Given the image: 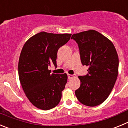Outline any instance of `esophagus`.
<instances>
[{
	"label": "esophagus",
	"mask_w": 128,
	"mask_h": 128,
	"mask_svg": "<svg viewBox=\"0 0 128 128\" xmlns=\"http://www.w3.org/2000/svg\"><path fill=\"white\" fill-rule=\"evenodd\" d=\"M76 76L75 75H72V74H68V78L69 79V80H70V79H72V78H75Z\"/></svg>",
	"instance_id": "34e87169"
}]
</instances>
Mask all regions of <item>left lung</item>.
<instances>
[{
    "mask_svg": "<svg viewBox=\"0 0 128 128\" xmlns=\"http://www.w3.org/2000/svg\"><path fill=\"white\" fill-rule=\"evenodd\" d=\"M71 39L78 44L82 65L88 74L79 76L81 85L75 91L82 104L96 106L104 101L112 90L118 76V58L109 39L95 30L74 34Z\"/></svg>",
    "mask_w": 128,
    "mask_h": 128,
    "instance_id": "8db88e82",
    "label": "left lung"
}]
</instances>
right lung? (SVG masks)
<instances>
[{
	"label": "right lung",
	"mask_w": 128,
	"mask_h": 128,
	"mask_svg": "<svg viewBox=\"0 0 128 128\" xmlns=\"http://www.w3.org/2000/svg\"><path fill=\"white\" fill-rule=\"evenodd\" d=\"M71 34L40 32L25 43L18 62V76L25 94L39 109L57 106L67 82L66 74H50L48 66L56 67L58 50L68 42Z\"/></svg>",
	"instance_id": "right-lung-1"
}]
</instances>
